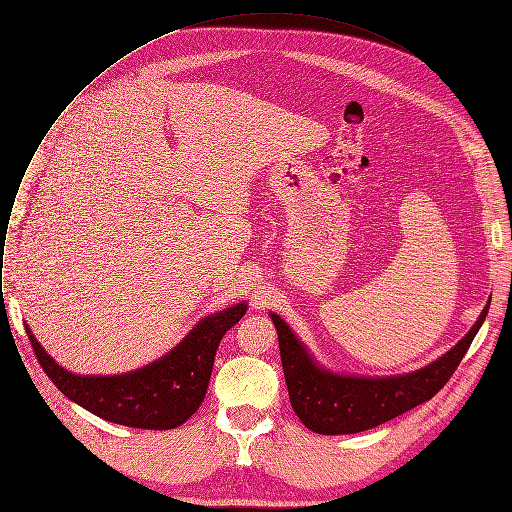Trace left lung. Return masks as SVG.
I'll return each mask as SVG.
<instances>
[{
	"label": "left lung",
	"instance_id": "left-lung-1",
	"mask_svg": "<svg viewBox=\"0 0 512 512\" xmlns=\"http://www.w3.org/2000/svg\"><path fill=\"white\" fill-rule=\"evenodd\" d=\"M488 308L490 302L484 306L470 332L446 354L413 373L391 377L342 375L322 367L285 320L269 312L277 330L291 407L308 429L324 435L358 433L395 419L429 401L450 381L484 324Z\"/></svg>",
	"mask_w": 512,
	"mask_h": 512
}]
</instances>
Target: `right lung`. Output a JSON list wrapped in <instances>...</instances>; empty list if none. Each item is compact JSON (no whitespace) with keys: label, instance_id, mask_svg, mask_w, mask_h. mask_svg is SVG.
<instances>
[{"label":"right lung","instance_id":"right-lung-1","mask_svg":"<svg viewBox=\"0 0 512 512\" xmlns=\"http://www.w3.org/2000/svg\"><path fill=\"white\" fill-rule=\"evenodd\" d=\"M239 302L223 312L204 316L170 352L141 369L121 375H75L42 348L26 324L32 348L48 379L70 401L101 419L137 429H174L200 407L216 348L247 312Z\"/></svg>","mask_w":512,"mask_h":512}]
</instances>
